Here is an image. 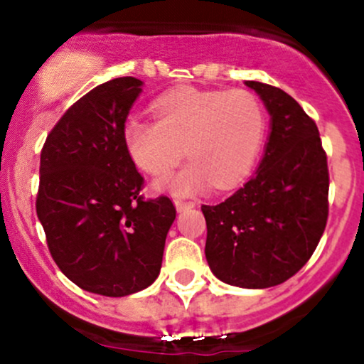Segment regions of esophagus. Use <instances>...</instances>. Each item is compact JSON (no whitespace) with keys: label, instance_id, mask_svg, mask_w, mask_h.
I'll return each mask as SVG.
<instances>
[{"label":"esophagus","instance_id":"obj_1","mask_svg":"<svg viewBox=\"0 0 364 364\" xmlns=\"http://www.w3.org/2000/svg\"><path fill=\"white\" fill-rule=\"evenodd\" d=\"M176 209H178V211H186V209H192V208H196V203H192V200H176Z\"/></svg>","mask_w":364,"mask_h":364}]
</instances>
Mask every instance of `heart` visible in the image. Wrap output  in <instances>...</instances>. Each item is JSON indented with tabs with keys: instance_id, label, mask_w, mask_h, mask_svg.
I'll return each mask as SVG.
<instances>
[{
	"instance_id": "obj_1",
	"label": "heart",
	"mask_w": 364,
	"mask_h": 364,
	"mask_svg": "<svg viewBox=\"0 0 364 364\" xmlns=\"http://www.w3.org/2000/svg\"><path fill=\"white\" fill-rule=\"evenodd\" d=\"M156 121L128 117L123 142L132 161L149 176H164L181 160L190 164L159 181L178 196L203 192L213 183L227 190L255 165L267 130L262 102L245 90L179 87L151 105Z\"/></svg>"
}]
</instances>
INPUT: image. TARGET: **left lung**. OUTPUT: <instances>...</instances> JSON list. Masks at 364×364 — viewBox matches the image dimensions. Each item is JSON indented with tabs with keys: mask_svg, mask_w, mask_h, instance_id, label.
<instances>
[{
	"mask_svg": "<svg viewBox=\"0 0 364 364\" xmlns=\"http://www.w3.org/2000/svg\"><path fill=\"white\" fill-rule=\"evenodd\" d=\"M271 116L255 176L234 196L203 205L205 259L229 285L267 289L308 262L328 222L329 172L315 121L280 87L247 80Z\"/></svg>",
	"mask_w": 364,
	"mask_h": 364,
	"instance_id": "left-lung-1",
	"label": "left lung"
}]
</instances>
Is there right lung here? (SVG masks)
<instances>
[{
  "label": "right lung",
  "instance_id": "obj_1",
  "mask_svg": "<svg viewBox=\"0 0 364 364\" xmlns=\"http://www.w3.org/2000/svg\"><path fill=\"white\" fill-rule=\"evenodd\" d=\"M142 80L117 77L77 100L40 155L36 215L65 277L93 294L123 297L160 274L176 218L168 197L144 199L123 127Z\"/></svg>",
  "mask_w": 364,
  "mask_h": 364
}]
</instances>
